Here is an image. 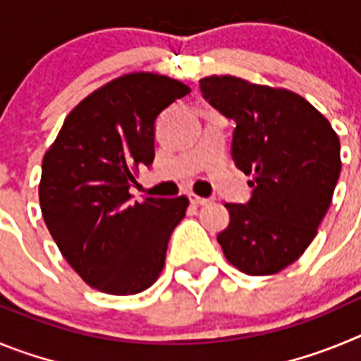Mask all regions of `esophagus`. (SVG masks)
<instances>
[{"mask_svg": "<svg viewBox=\"0 0 361 361\" xmlns=\"http://www.w3.org/2000/svg\"><path fill=\"white\" fill-rule=\"evenodd\" d=\"M190 200L193 206H204V204L209 202V199H204V197H199V195H190Z\"/></svg>", "mask_w": 361, "mask_h": 361, "instance_id": "obj_1", "label": "esophagus"}]
</instances>
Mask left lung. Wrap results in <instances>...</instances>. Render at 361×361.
Masks as SVG:
<instances>
[{
	"instance_id": "obj_1",
	"label": "left lung",
	"mask_w": 361,
	"mask_h": 361,
	"mask_svg": "<svg viewBox=\"0 0 361 361\" xmlns=\"http://www.w3.org/2000/svg\"><path fill=\"white\" fill-rule=\"evenodd\" d=\"M200 90L237 123L233 159L253 188L247 204H226L229 224L216 240L245 275H275L317 237L342 171L340 139L317 108L288 88L208 75Z\"/></svg>"
}]
</instances>
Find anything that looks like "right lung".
Segmentation results:
<instances>
[{
	"instance_id": "right-lung-1",
	"label": "right lung",
	"mask_w": 361,
	"mask_h": 361,
	"mask_svg": "<svg viewBox=\"0 0 361 361\" xmlns=\"http://www.w3.org/2000/svg\"><path fill=\"white\" fill-rule=\"evenodd\" d=\"M190 92L161 73H124L86 95L44 152V224L70 267L97 291L137 295L161 275L168 240L190 200L130 202V186L155 157L157 116Z\"/></svg>"
}]
</instances>
